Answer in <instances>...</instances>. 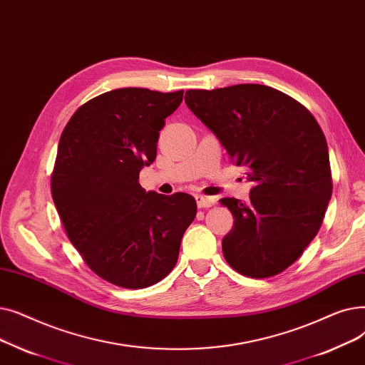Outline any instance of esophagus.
Returning <instances> with one entry per match:
<instances>
[{"label": "esophagus", "mask_w": 365, "mask_h": 365, "mask_svg": "<svg viewBox=\"0 0 365 365\" xmlns=\"http://www.w3.org/2000/svg\"><path fill=\"white\" fill-rule=\"evenodd\" d=\"M196 203L199 207H211L214 205V200L210 199V197H205L202 195H197L196 196Z\"/></svg>", "instance_id": "obj_1"}]
</instances>
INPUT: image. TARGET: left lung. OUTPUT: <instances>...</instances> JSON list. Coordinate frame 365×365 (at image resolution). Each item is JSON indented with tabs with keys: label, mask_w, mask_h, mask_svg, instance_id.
I'll return each instance as SVG.
<instances>
[{
	"label": "left lung",
	"mask_w": 365,
	"mask_h": 365,
	"mask_svg": "<svg viewBox=\"0 0 365 365\" xmlns=\"http://www.w3.org/2000/svg\"><path fill=\"white\" fill-rule=\"evenodd\" d=\"M185 103L252 182L250 200L221 199L235 217L222 254L236 272L274 276L302 255L333 193L325 136L302 103L262 84L187 91Z\"/></svg>",
	"instance_id": "obj_1"
}]
</instances>
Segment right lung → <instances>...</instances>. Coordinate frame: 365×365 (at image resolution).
I'll return each mask as SVG.
<instances>
[{"mask_svg":"<svg viewBox=\"0 0 365 365\" xmlns=\"http://www.w3.org/2000/svg\"><path fill=\"white\" fill-rule=\"evenodd\" d=\"M182 95L141 88L102 93L61 135L51 197L86 264L114 285L138 289L162 281L196 217L193 196L145 192L138 181Z\"/></svg>","mask_w":365,"mask_h":365,"instance_id":"right-lung-1","label":"right lung"}]
</instances>
